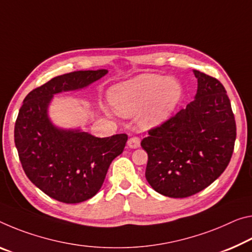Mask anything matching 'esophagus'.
I'll return each mask as SVG.
<instances>
[{"instance_id":"obj_1","label":"esophagus","mask_w":252,"mask_h":252,"mask_svg":"<svg viewBox=\"0 0 252 252\" xmlns=\"http://www.w3.org/2000/svg\"><path fill=\"white\" fill-rule=\"evenodd\" d=\"M127 146H129V148H132V149L139 148V146H140V139L137 137L130 138L129 141H127Z\"/></svg>"}]
</instances>
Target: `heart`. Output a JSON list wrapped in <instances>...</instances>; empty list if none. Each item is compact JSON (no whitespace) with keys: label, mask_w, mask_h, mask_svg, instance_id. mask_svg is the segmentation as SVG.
<instances>
[{"label":"heart","mask_w":252,"mask_h":252,"mask_svg":"<svg viewBox=\"0 0 252 252\" xmlns=\"http://www.w3.org/2000/svg\"><path fill=\"white\" fill-rule=\"evenodd\" d=\"M182 95L181 83L156 74L139 75L109 90L113 109L126 117L140 113L139 123L145 129L165 123L181 102Z\"/></svg>","instance_id":"heart-1"}]
</instances>
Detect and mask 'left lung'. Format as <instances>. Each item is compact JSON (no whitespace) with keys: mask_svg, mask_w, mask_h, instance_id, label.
I'll use <instances>...</instances> for the list:
<instances>
[{"mask_svg":"<svg viewBox=\"0 0 252 252\" xmlns=\"http://www.w3.org/2000/svg\"><path fill=\"white\" fill-rule=\"evenodd\" d=\"M194 101L141 141L148 154L146 178L168 197H189L206 189L229 165L237 137L226 91L217 78L193 70Z\"/></svg>","mask_w":252,"mask_h":252,"instance_id":"left-lung-1","label":"left lung"}]
</instances>
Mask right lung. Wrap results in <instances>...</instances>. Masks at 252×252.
Wrapping results in <instances>:
<instances>
[{"mask_svg": "<svg viewBox=\"0 0 252 252\" xmlns=\"http://www.w3.org/2000/svg\"><path fill=\"white\" fill-rule=\"evenodd\" d=\"M109 73L76 70L54 77L31 91L14 126V142L28 178L48 196L67 204L87 201L97 193L112 160L122 154L125 133L97 138L81 127H62L51 121L54 95L81 91Z\"/></svg>", "mask_w": 252, "mask_h": 252, "instance_id": "add662e5", "label": "right lung"}]
</instances>
